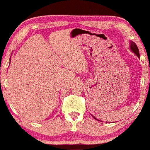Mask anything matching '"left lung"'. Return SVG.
I'll return each mask as SVG.
<instances>
[{
  "mask_svg": "<svg viewBox=\"0 0 150 150\" xmlns=\"http://www.w3.org/2000/svg\"><path fill=\"white\" fill-rule=\"evenodd\" d=\"M129 49L131 50L134 53V54H136V56H137L138 58H139V49H138L137 46V45L135 44L134 42H133V41H129ZM95 120H96V118H95L94 117H93ZM99 121V120H98Z\"/></svg>",
  "mask_w": 150,
  "mask_h": 150,
  "instance_id": "obj_1",
  "label": "left lung"
}]
</instances>
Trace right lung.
Here are the masks:
<instances>
[{
	"label": "right lung",
	"mask_w": 150,
	"mask_h": 150,
	"mask_svg": "<svg viewBox=\"0 0 150 150\" xmlns=\"http://www.w3.org/2000/svg\"><path fill=\"white\" fill-rule=\"evenodd\" d=\"M10 62H11V59H10Z\"/></svg>",
	"instance_id": "1"
}]
</instances>
